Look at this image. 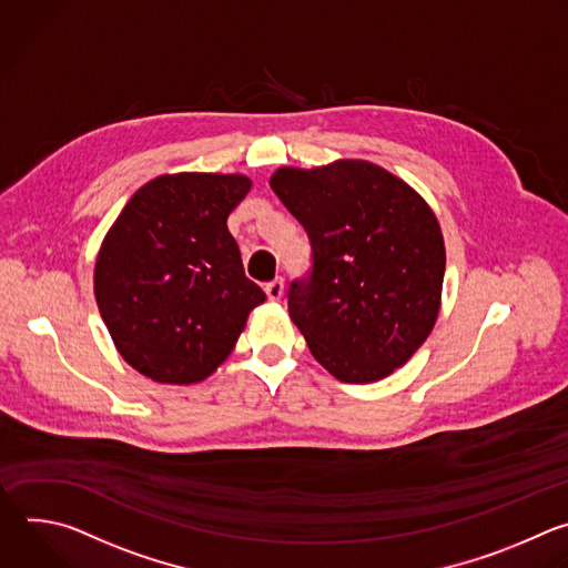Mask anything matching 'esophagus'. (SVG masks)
<instances>
[{
    "mask_svg": "<svg viewBox=\"0 0 568 568\" xmlns=\"http://www.w3.org/2000/svg\"><path fill=\"white\" fill-rule=\"evenodd\" d=\"M264 291H266L268 300L277 302V300L284 295V280H282V277H275L273 282H268V284L264 286Z\"/></svg>",
    "mask_w": 568,
    "mask_h": 568,
    "instance_id": "34e87169",
    "label": "esophagus"
}]
</instances>
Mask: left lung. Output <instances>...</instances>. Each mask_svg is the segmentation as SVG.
I'll return each instance as SVG.
<instances>
[{
  "mask_svg": "<svg viewBox=\"0 0 568 568\" xmlns=\"http://www.w3.org/2000/svg\"><path fill=\"white\" fill-rule=\"evenodd\" d=\"M271 187L311 242L313 264L291 282L288 315L313 358L343 383L403 367L440 306L445 246L432 207L369 161L280 168Z\"/></svg>",
  "mask_w": 568,
  "mask_h": 568,
  "instance_id": "1",
  "label": "left lung"
}]
</instances>
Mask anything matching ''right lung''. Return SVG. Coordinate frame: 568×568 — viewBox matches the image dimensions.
<instances>
[{"label":"right lung","instance_id":"obj_1","mask_svg":"<svg viewBox=\"0 0 568 568\" xmlns=\"http://www.w3.org/2000/svg\"><path fill=\"white\" fill-rule=\"evenodd\" d=\"M251 185L244 174H163L109 229L95 302L119 354L143 376L172 385L207 378L266 300L229 231Z\"/></svg>","mask_w":568,"mask_h":568}]
</instances>
